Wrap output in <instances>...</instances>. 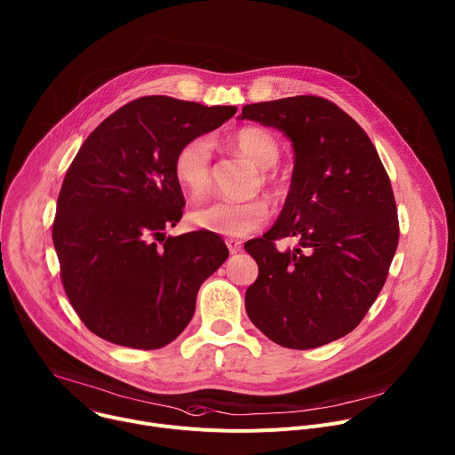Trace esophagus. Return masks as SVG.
I'll list each match as a JSON object with an SVG mask.
<instances>
[{
    "mask_svg": "<svg viewBox=\"0 0 455 455\" xmlns=\"http://www.w3.org/2000/svg\"><path fill=\"white\" fill-rule=\"evenodd\" d=\"M225 243H227L230 253H237V251H241V248H243V243H241L239 239H234V237H228Z\"/></svg>",
    "mask_w": 455,
    "mask_h": 455,
    "instance_id": "esophagus-1",
    "label": "esophagus"
}]
</instances>
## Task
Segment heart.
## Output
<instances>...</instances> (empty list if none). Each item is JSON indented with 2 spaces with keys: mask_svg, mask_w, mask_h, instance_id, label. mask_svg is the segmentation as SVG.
<instances>
[{
  "mask_svg": "<svg viewBox=\"0 0 455 455\" xmlns=\"http://www.w3.org/2000/svg\"><path fill=\"white\" fill-rule=\"evenodd\" d=\"M230 144L259 168H271L280 157L276 139L260 128H243L230 137ZM212 151L205 137L186 140L175 154L173 177L177 184L191 196L207 193L212 182ZM262 186L273 188L271 177L262 172ZM271 216V204L266 198H251L246 202L216 200L198 205L191 211L189 220L195 227L230 237H243L259 230Z\"/></svg>",
  "mask_w": 455,
  "mask_h": 455,
  "instance_id": "b5f03b06",
  "label": "heart"
}]
</instances>
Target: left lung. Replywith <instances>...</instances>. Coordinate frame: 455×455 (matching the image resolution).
Wrapping results in <instances>:
<instances>
[{"instance_id": "left-lung-1", "label": "left lung", "mask_w": 455, "mask_h": 455, "mask_svg": "<svg viewBox=\"0 0 455 455\" xmlns=\"http://www.w3.org/2000/svg\"><path fill=\"white\" fill-rule=\"evenodd\" d=\"M241 119L278 128L294 151L280 218L244 244L259 264L248 318L285 348L332 343L363 322L387 278L400 234L389 177L366 132L325 98L244 105ZM283 236L300 248L278 252Z\"/></svg>"}]
</instances>
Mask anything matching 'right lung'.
Instances as JSON below:
<instances>
[{
    "label": "right lung",
    "instance_id": "add662e5",
    "mask_svg": "<svg viewBox=\"0 0 455 455\" xmlns=\"http://www.w3.org/2000/svg\"><path fill=\"white\" fill-rule=\"evenodd\" d=\"M235 112L144 96L101 121L78 149L52 234L69 304L98 338L156 350L191 322L200 285L228 250L207 230L164 235L186 205L173 159Z\"/></svg>",
    "mask_w": 455,
    "mask_h": 455
}]
</instances>
